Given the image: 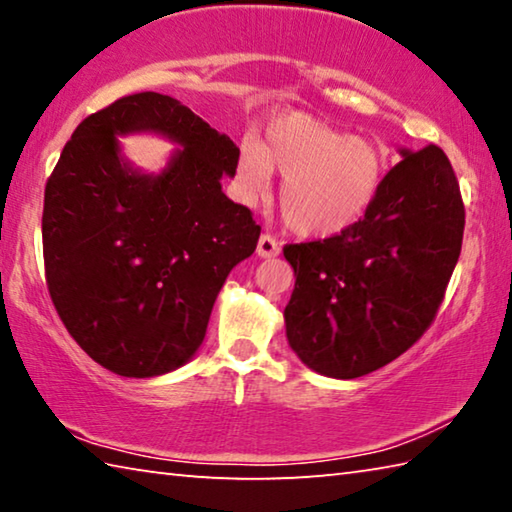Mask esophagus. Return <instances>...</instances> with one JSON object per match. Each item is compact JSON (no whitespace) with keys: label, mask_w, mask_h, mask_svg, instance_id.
Listing matches in <instances>:
<instances>
[{"label":"esophagus","mask_w":512,"mask_h":512,"mask_svg":"<svg viewBox=\"0 0 512 512\" xmlns=\"http://www.w3.org/2000/svg\"><path fill=\"white\" fill-rule=\"evenodd\" d=\"M280 241H277L275 237H271V235H262L259 237V241H257V255L259 257H264V259H268V257H277L280 255Z\"/></svg>","instance_id":"esophagus-1"}]
</instances>
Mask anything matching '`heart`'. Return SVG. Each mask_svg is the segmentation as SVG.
<instances>
[{
  "instance_id": "1",
  "label": "heart",
  "mask_w": 512,
  "mask_h": 512,
  "mask_svg": "<svg viewBox=\"0 0 512 512\" xmlns=\"http://www.w3.org/2000/svg\"><path fill=\"white\" fill-rule=\"evenodd\" d=\"M271 171L284 178L280 210L289 228L305 237H332L377 201L388 158L377 142L293 112L268 126L264 144L246 140L241 149L239 173L248 194L264 192Z\"/></svg>"
}]
</instances>
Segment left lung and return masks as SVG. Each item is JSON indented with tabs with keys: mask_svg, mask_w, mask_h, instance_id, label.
Masks as SVG:
<instances>
[{
	"mask_svg": "<svg viewBox=\"0 0 512 512\" xmlns=\"http://www.w3.org/2000/svg\"><path fill=\"white\" fill-rule=\"evenodd\" d=\"M402 155L348 230L284 246L296 273L287 339L325 377L368 375L409 350L436 318L461 255L465 207L447 155L436 144Z\"/></svg>",
	"mask_w": 512,
	"mask_h": 512,
	"instance_id": "8db88e82",
	"label": "left lung"
}]
</instances>
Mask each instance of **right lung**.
<instances>
[{
    "instance_id": "1",
    "label": "right lung",
    "mask_w": 512,
    "mask_h": 512,
    "mask_svg": "<svg viewBox=\"0 0 512 512\" xmlns=\"http://www.w3.org/2000/svg\"><path fill=\"white\" fill-rule=\"evenodd\" d=\"M128 132L184 149L140 174L120 158ZM237 162L228 135L167 94H128L76 126L45 187L42 253L60 320L99 366L158 377L201 348L225 277L262 232L221 189Z\"/></svg>"
}]
</instances>
